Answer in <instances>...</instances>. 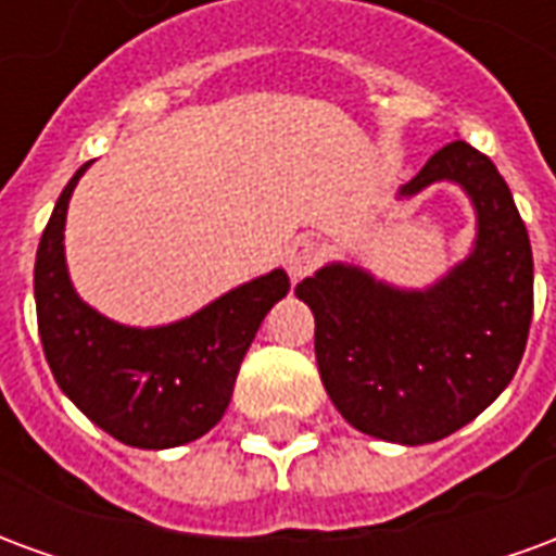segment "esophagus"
<instances>
[{"instance_id": "34e87169", "label": "esophagus", "mask_w": 556, "mask_h": 556, "mask_svg": "<svg viewBox=\"0 0 556 556\" xmlns=\"http://www.w3.org/2000/svg\"><path fill=\"white\" fill-rule=\"evenodd\" d=\"M321 258H325V250L313 235L294 238L286 250V267H289L291 279H303L306 274H313L315 267L321 265Z\"/></svg>"}]
</instances>
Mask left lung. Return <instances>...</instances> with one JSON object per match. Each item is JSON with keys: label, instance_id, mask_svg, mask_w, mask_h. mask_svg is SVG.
<instances>
[{"label": "left lung", "instance_id": "left-lung-1", "mask_svg": "<svg viewBox=\"0 0 556 556\" xmlns=\"http://www.w3.org/2000/svg\"><path fill=\"white\" fill-rule=\"evenodd\" d=\"M455 181L477 207L465 262L422 291L327 265L294 289L315 315L330 402L363 434L434 443L477 419L513 381L533 318V253L497 166L465 139L434 151L399 195Z\"/></svg>", "mask_w": 556, "mask_h": 556}]
</instances>
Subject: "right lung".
<instances>
[{
  "label": "right lung",
  "mask_w": 556,
  "mask_h": 556,
  "mask_svg": "<svg viewBox=\"0 0 556 556\" xmlns=\"http://www.w3.org/2000/svg\"><path fill=\"white\" fill-rule=\"evenodd\" d=\"M86 169L89 163L59 195L35 255L43 354L62 393L115 441L139 450L181 446L226 414L243 354L270 306L289 294V277L270 270L175 325H115L79 301L67 277V202Z\"/></svg>",
  "instance_id": "right-lung-1"
}]
</instances>
